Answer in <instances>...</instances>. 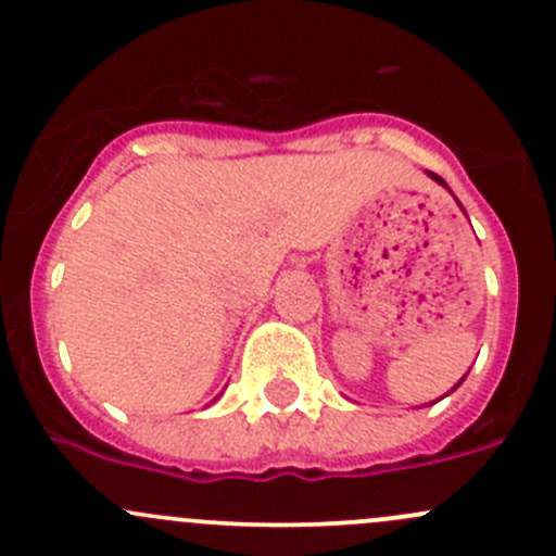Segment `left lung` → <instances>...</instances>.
<instances>
[{
  "label": "left lung",
  "instance_id": "1",
  "mask_svg": "<svg viewBox=\"0 0 556 556\" xmlns=\"http://www.w3.org/2000/svg\"><path fill=\"white\" fill-rule=\"evenodd\" d=\"M430 177H433V179H435V182H441V185H444V188H446V182H444V179H441V177H439V174H430ZM463 379H465V377H463ZM463 379H459V382H463ZM459 382H457V384H459ZM457 384H454V387H457ZM454 387H452V390H454ZM452 390H450V392H452Z\"/></svg>",
  "mask_w": 556,
  "mask_h": 556
}]
</instances>
